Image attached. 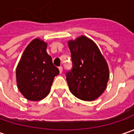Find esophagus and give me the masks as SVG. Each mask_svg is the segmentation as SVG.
Masks as SVG:
<instances>
[{
    "label": "esophagus",
    "instance_id": "esophagus-1",
    "mask_svg": "<svg viewBox=\"0 0 134 134\" xmlns=\"http://www.w3.org/2000/svg\"><path fill=\"white\" fill-rule=\"evenodd\" d=\"M59 73H60V74L63 72V67H62V66H59Z\"/></svg>",
    "mask_w": 134,
    "mask_h": 134
}]
</instances>
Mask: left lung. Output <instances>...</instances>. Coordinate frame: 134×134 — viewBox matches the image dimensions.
Segmentation results:
<instances>
[{"label":"left lung","mask_w":134,"mask_h":134,"mask_svg":"<svg viewBox=\"0 0 134 134\" xmlns=\"http://www.w3.org/2000/svg\"><path fill=\"white\" fill-rule=\"evenodd\" d=\"M73 67L66 73L70 92L80 100L97 99L105 91L110 77L109 67L95 42L85 36L69 40Z\"/></svg>","instance_id":"left-lung-1"}]
</instances>
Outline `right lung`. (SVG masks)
I'll use <instances>...</instances> for the list:
<instances>
[{
  "label": "right lung",
  "instance_id": "add662e5",
  "mask_svg": "<svg viewBox=\"0 0 134 134\" xmlns=\"http://www.w3.org/2000/svg\"><path fill=\"white\" fill-rule=\"evenodd\" d=\"M48 44L36 38L25 48L16 68V82L20 92L29 100H42L48 95L59 69L47 53Z\"/></svg>",
  "mask_w": 134,
  "mask_h": 134
}]
</instances>
